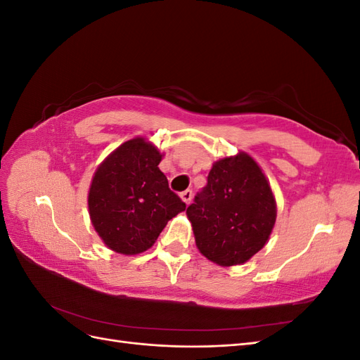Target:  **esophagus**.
Wrapping results in <instances>:
<instances>
[{
	"instance_id": "obj_1",
	"label": "esophagus",
	"mask_w": 360,
	"mask_h": 360,
	"mask_svg": "<svg viewBox=\"0 0 360 360\" xmlns=\"http://www.w3.org/2000/svg\"><path fill=\"white\" fill-rule=\"evenodd\" d=\"M192 197H193L192 191H183V192L180 193V198L183 200V202H184V204H191Z\"/></svg>"
}]
</instances>
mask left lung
<instances>
[{"instance_id":"8db88e82","label":"left lung","mask_w":360,"mask_h":360,"mask_svg":"<svg viewBox=\"0 0 360 360\" xmlns=\"http://www.w3.org/2000/svg\"><path fill=\"white\" fill-rule=\"evenodd\" d=\"M276 200L255 159L238 151L213 162L207 186L186 210L195 245L212 263L243 264L264 248L276 222Z\"/></svg>"}]
</instances>
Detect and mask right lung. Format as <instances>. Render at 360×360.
Returning <instances> with one entry per match:
<instances>
[{
    "label": "right lung",
    "instance_id": "1",
    "mask_svg": "<svg viewBox=\"0 0 360 360\" xmlns=\"http://www.w3.org/2000/svg\"><path fill=\"white\" fill-rule=\"evenodd\" d=\"M159 148L146 136L118 146L97 167L89 191L96 233L117 254L150 249L169 219L186 210L159 169Z\"/></svg>",
    "mask_w": 360,
    "mask_h": 360
}]
</instances>
